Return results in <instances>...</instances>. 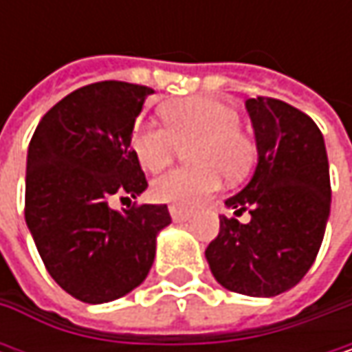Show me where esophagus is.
Wrapping results in <instances>:
<instances>
[{"label": "esophagus", "mask_w": 352, "mask_h": 352, "mask_svg": "<svg viewBox=\"0 0 352 352\" xmlns=\"http://www.w3.org/2000/svg\"><path fill=\"white\" fill-rule=\"evenodd\" d=\"M169 214H171V218H173L175 222H185V220L191 218V212L181 210V208H177V206H171V208H169Z\"/></svg>", "instance_id": "esophagus-1"}]
</instances>
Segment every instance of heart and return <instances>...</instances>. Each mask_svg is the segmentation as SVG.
<instances>
[{
    "label": "heart",
    "instance_id": "obj_1",
    "mask_svg": "<svg viewBox=\"0 0 352 352\" xmlns=\"http://www.w3.org/2000/svg\"><path fill=\"white\" fill-rule=\"evenodd\" d=\"M167 128L138 124L132 132V148L148 171L165 169L185 148L193 165L157 177L151 195L161 204L195 208L220 185V175L234 181L248 171L254 148L239 128L241 116L232 106L214 98H189L163 109Z\"/></svg>",
    "mask_w": 352,
    "mask_h": 352
}]
</instances>
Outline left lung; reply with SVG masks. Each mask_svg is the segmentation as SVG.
<instances>
[{
  "mask_svg": "<svg viewBox=\"0 0 352 352\" xmlns=\"http://www.w3.org/2000/svg\"><path fill=\"white\" fill-rule=\"evenodd\" d=\"M258 163L252 179L226 199L236 216H220L206 248L216 281L252 298L279 296L302 281L316 258L330 216L324 136L314 120L273 98L246 100Z\"/></svg>",
  "mask_w": 352,
  "mask_h": 352,
  "instance_id": "left-lung-1",
  "label": "left lung"
}]
</instances>
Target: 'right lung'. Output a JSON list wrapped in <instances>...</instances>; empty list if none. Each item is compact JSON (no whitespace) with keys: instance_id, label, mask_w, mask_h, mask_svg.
I'll use <instances>...</instances> for the list:
<instances>
[{"instance_id":"obj_1","label":"right lung","mask_w":352,"mask_h":352,"mask_svg":"<svg viewBox=\"0 0 352 352\" xmlns=\"http://www.w3.org/2000/svg\"><path fill=\"white\" fill-rule=\"evenodd\" d=\"M153 94L124 81L75 89L44 113L28 146L26 224L50 277L85 304L138 287L171 224L165 204L109 208L111 195L136 199L148 187L130 142Z\"/></svg>"}]
</instances>
